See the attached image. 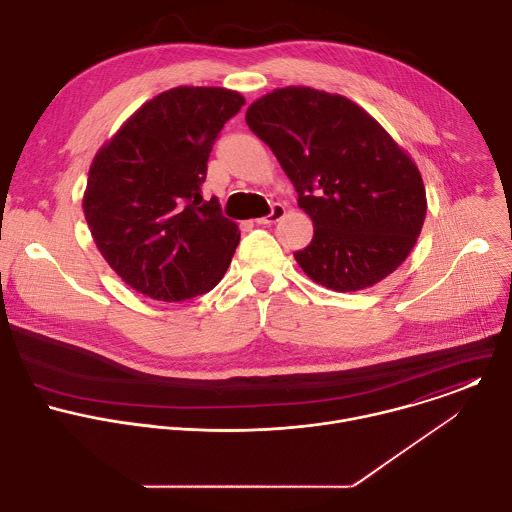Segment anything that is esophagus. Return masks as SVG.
Wrapping results in <instances>:
<instances>
[{"label": "esophagus", "mask_w": 512, "mask_h": 512, "mask_svg": "<svg viewBox=\"0 0 512 512\" xmlns=\"http://www.w3.org/2000/svg\"><path fill=\"white\" fill-rule=\"evenodd\" d=\"M283 216H285V206L283 204H275L267 216L257 218V225H275V223L281 221Z\"/></svg>", "instance_id": "1"}]
</instances>
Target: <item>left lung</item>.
Here are the masks:
<instances>
[{"label":"left lung","mask_w":512,"mask_h":512,"mask_svg":"<svg viewBox=\"0 0 512 512\" xmlns=\"http://www.w3.org/2000/svg\"><path fill=\"white\" fill-rule=\"evenodd\" d=\"M312 218V243L294 253L334 291L373 287L411 253L427 198L411 156L354 101L310 87L275 89L245 113Z\"/></svg>","instance_id":"left-lung-1"}]
</instances>
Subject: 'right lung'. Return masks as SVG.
Instances as JSON below:
<instances>
[{
  "mask_svg": "<svg viewBox=\"0 0 512 512\" xmlns=\"http://www.w3.org/2000/svg\"><path fill=\"white\" fill-rule=\"evenodd\" d=\"M245 105L221 87H176L143 103L91 162L83 212L109 267L139 294L184 302L206 294L241 239L218 198H202L223 125Z\"/></svg>",
  "mask_w": 512,
  "mask_h": 512,
  "instance_id": "add662e5",
  "label": "right lung"
}]
</instances>
